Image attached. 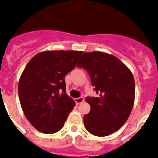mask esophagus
Returning <instances> with one entry per match:
<instances>
[{
	"label": "esophagus",
	"instance_id": "obj_1",
	"mask_svg": "<svg viewBox=\"0 0 158 158\" xmlns=\"http://www.w3.org/2000/svg\"><path fill=\"white\" fill-rule=\"evenodd\" d=\"M75 101H76V104H80V103H82V102L84 101V98L83 97L76 98V99H75Z\"/></svg>",
	"mask_w": 158,
	"mask_h": 158
}]
</instances>
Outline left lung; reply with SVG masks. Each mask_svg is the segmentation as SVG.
I'll return each instance as SVG.
<instances>
[{
  "label": "left lung",
  "instance_id": "1",
  "mask_svg": "<svg viewBox=\"0 0 158 158\" xmlns=\"http://www.w3.org/2000/svg\"><path fill=\"white\" fill-rule=\"evenodd\" d=\"M77 67L88 72L98 97H86L90 111L83 117L90 134L106 137L120 129L127 120L135 96L131 70L112 55L101 52H84Z\"/></svg>",
  "mask_w": 158,
  "mask_h": 158
}]
</instances>
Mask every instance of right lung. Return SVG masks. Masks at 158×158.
Listing matches in <instances>:
<instances>
[{
	"label": "right lung",
	"instance_id": "add662e5",
	"mask_svg": "<svg viewBox=\"0 0 158 158\" xmlns=\"http://www.w3.org/2000/svg\"><path fill=\"white\" fill-rule=\"evenodd\" d=\"M81 51H45L28 62L18 84L21 108L32 126L54 134L64 126L76 102L65 93V77L76 66Z\"/></svg>",
	"mask_w": 158,
	"mask_h": 158
}]
</instances>
